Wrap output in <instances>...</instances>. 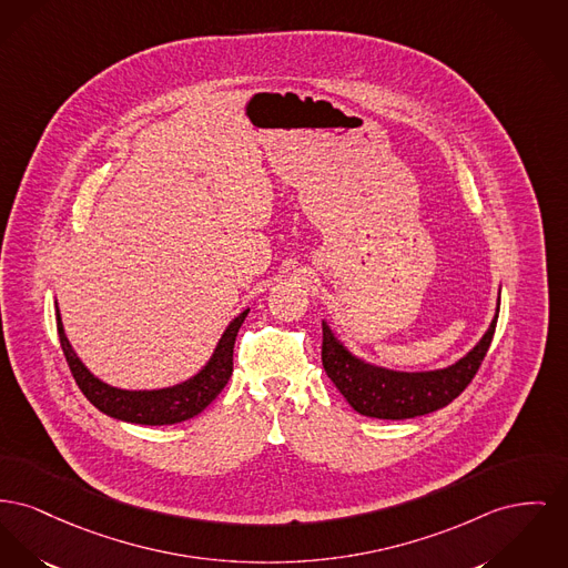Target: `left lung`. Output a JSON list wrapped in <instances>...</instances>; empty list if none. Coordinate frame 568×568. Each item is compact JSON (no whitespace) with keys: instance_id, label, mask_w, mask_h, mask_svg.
Segmentation results:
<instances>
[{"instance_id":"1","label":"left lung","mask_w":568,"mask_h":568,"mask_svg":"<svg viewBox=\"0 0 568 568\" xmlns=\"http://www.w3.org/2000/svg\"><path fill=\"white\" fill-rule=\"evenodd\" d=\"M498 313L480 343L453 367L425 373H399L388 368L371 367L352 356L324 324L322 365L333 379L338 393L363 416L403 420L432 414L457 399L474 379L494 341Z\"/></svg>"}]
</instances>
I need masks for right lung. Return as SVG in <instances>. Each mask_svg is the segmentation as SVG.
<instances>
[{
    "mask_svg": "<svg viewBox=\"0 0 568 568\" xmlns=\"http://www.w3.org/2000/svg\"><path fill=\"white\" fill-rule=\"evenodd\" d=\"M246 315H248V308L240 313L230 324V328L221 336L210 363L189 382L178 384L173 388H163V390H120V388L106 386L83 367V363L77 358V354L68 343L60 311L55 308L60 345L81 393L94 407H99L102 414L111 418L134 423V425H152V427L189 420L219 397V393L227 386L232 377L235 336Z\"/></svg>",
    "mask_w": 568,
    "mask_h": 568,
    "instance_id": "obj_1",
    "label": "right lung"
}]
</instances>
